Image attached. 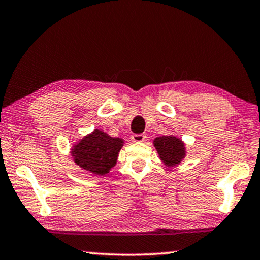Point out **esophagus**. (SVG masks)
<instances>
[{
  "instance_id": "1",
  "label": "esophagus",
  "mask_w": 260,
  "mask_h": 260,
  "mask_svg": "<svg viewBox=\"0 0 260 260\" xmlns=\"http://www.w3.org/2000/svg\"><path fill=\"white\" fill-rule=\"evenodd\" d=\"M131 139H133V142H136V143H141V142H144L146 139V136L144 134H134L133 136H131Z\"/></svg>"
}]
</instances>
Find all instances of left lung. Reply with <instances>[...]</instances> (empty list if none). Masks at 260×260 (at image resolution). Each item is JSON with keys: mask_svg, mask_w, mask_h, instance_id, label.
Instances as JSON below:
<instances>
[{"mask_svg": "<svg viewBox=\"0 0 260 260\" xmlns=\"http://www.w3.org/2000/svg\"><path fill=\"white\" fill-rule=\"evenodd\" d=\"M153 145H155L160 160L169 168L178 165L186 155L184 142L172 135L155 138Z\"/></svg>", "mask_w": 260, "mask_h": 260, "instance_id": "obj_1", "label": "left lung"}]
</instances>
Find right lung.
Returning a JSON list of instances; mask_svg holds the SVG:
<instances>
[{
	"mask_svg": "<svg viewBox=\"0 0 260 260\" xmlns=\"http://www.w3.org/2000/svg\"><path fill=\"white\" fill-rule=\"evenodd\" d=\"M124 141L110 137L102 130H93L78 141L71 149L74 161L83 170L96 176L109 174L117 163L119 150Z\"/></svg>",
	"mask_w": 260,
	"mask_h": 260,
	"instance_id": "obj_1",
	"label": "right lung"
}]
</instances>
